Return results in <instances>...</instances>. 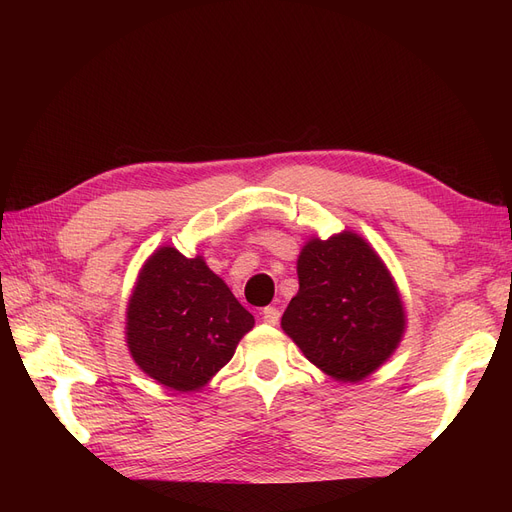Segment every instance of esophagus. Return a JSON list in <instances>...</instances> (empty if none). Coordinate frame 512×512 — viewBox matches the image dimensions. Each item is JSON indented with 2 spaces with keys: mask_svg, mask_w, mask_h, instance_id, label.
I'll return each instance as SVG.
<instances>
[{
  "mask_svg": "<svg viewBox=\"0 0 512 512\" xmlns=\"http://www.w3.org/2000/svg\"><path fill=\"white\" fill-rule=\"evenodd\" d=\"M262 320H265L267 324H277V322H280V309L273 307V305L265 307V309H262Z\"/></svg>",
  "mask_w": 512,
  "mask_h": 512,
  "instance_id": "esophagus-1",
  "label": "esophagus"
}]
</instances>
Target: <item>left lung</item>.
I'll return each instance as SVG.
<instances>
[{
	"label": "left lung",
	"instance_id": "left-lung-1",
	"mask_svg": "<svg viewBox=\"0 0 512 512\" xmlns=\"http://www.w3.org/2000/svg\"><path fill=\"white\" fill-rule=\"evenodd\" d=\"M299 292L282 329L305 359L339 382H359L389 359L406 329L389 269L350 230L309 239L297 260Z\"/></svg>",
	"mask_w": 512,
	"mask_h": 512
}]
</instances>
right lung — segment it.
I'll use <instances>...</instances> for the list:
<instances>
[{
	"label": "right lung",
	"instance_id": "add662e5",
	"mask_svg": "<svg viewBox=\"0 0 512 512\" xmlns=\"http://www.w3.org/2000/svg\"><path fill=\"white\" fill-rule=\"evenodd\" d=\"M126 320L134 363L179 393L203 389L254 327V316L203 256L185 258L170 245L138 273Z\"/></svg>",
	"mask_w": 512,
	"mask_h": 512
}]
</instances>
